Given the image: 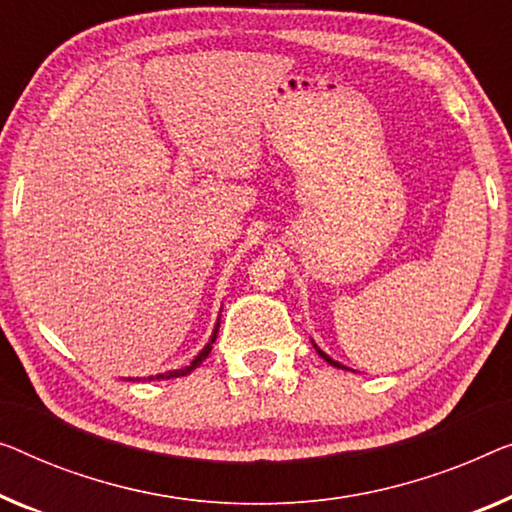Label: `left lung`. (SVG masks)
<instances>
[{"label": "left lung", "instance_id": "obj_1", "mask_svg": "<svg viewBox=\"0 0 512 512\" xmlns=\"http://www.w3.org/2000/svg\"><path fill=\"white\" fill-rule=\"evenodd\" d=\"M317 354H319V356H322V358H324V361H329L331 365H335V368H342V365H340V363H335V361H333V358H329V356H326V354L322 352V349H317Z\"/></svg>", "mask_w": 512, "mask_h": 512}]
</instances>
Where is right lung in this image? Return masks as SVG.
Here are the masks:
<instances>
[{
    "label": "right lung",
    "mask_w": 512,
    "mask_h": 512,
    "mask_svg": "<svg viewBox=\"0 0 512 512\" xmlns=\"http://www.w3.org/2000/svg\"><path fill=\"white\" fill-rule=\"evenodd\" d=\"M216 333H218V329H216V331H213V335H211V340H209V345L202 349V352H200V356H197V358H195V361L188 365V368H183V370H174V372H165V375H156V379H172V377H183V375H190V372H193L195 368H200V365H202V361H204V358H207V356H209V352H211V347H213V342H216Z\"/></svg>",
    "instance_id": "add662e5"
}]
</instances>
